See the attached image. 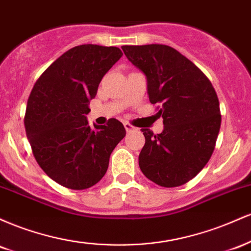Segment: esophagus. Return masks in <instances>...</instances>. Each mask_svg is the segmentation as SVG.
Returning a JSON list of instances; mask_svg holds the SVG:
<instances>
[{
	"label": "esophagus",
	"mask_w": 251,
	"mask_h": 251,
	"mask_svg": "<svg viewBox=\"0 0 251 251\" xmlns=\"http://www.w3.org/2000/svg\"><path fill=\"white\" fill-rule=\"evenodd\" d=\"M124 126H125V129H126V131H127V132H131V131H133V129H137V128L134 127V126H132L131 124H128V123L124 124Z\"/></svg>",
	"instance_id": "34e87169"
}]
</instances>
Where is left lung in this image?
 Segmentation results:
<instances>
[{
  "label": "left lung",
  "instance_id": "8db88e82",
  "mask_svg": "<svg viewBox=\"0 0 251 251\" xmlns=\"http://www.w3.org/2000/svg\"><path fill=\"white\" fill-rule=\"evenodd\" d=\"M132 65L145 74L151 103H159L162 133L142 128L145 145L139 168L164 188L188 183L209 162L221 127L220 101L195 63L165 45L123 46Z\"/></svg>",
  "mask_w": 251,
  "mask_h": 251
}]
</instances>
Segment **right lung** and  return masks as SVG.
I'll list each match as a JSON object with an SVG mask.
<instances>
[{"label":"right lung","mask_w":251,"mask_h":251,"mask_svg":"<svg viewBox=\"0 0 251 251\" xmlns=\"http://www.w3.org/2000/svg\"><path fill=\"white\" fill-rule=\"evenodd\" d=\"M122 56L118 47L76 46L51 63L31 89L25 117L27 138L40 168L65 188L97 184L125 137L119 120L94 124L93 128L86 117L103 75Z\"/></svg>","instance_id":"obj_1"}]
</instances>
